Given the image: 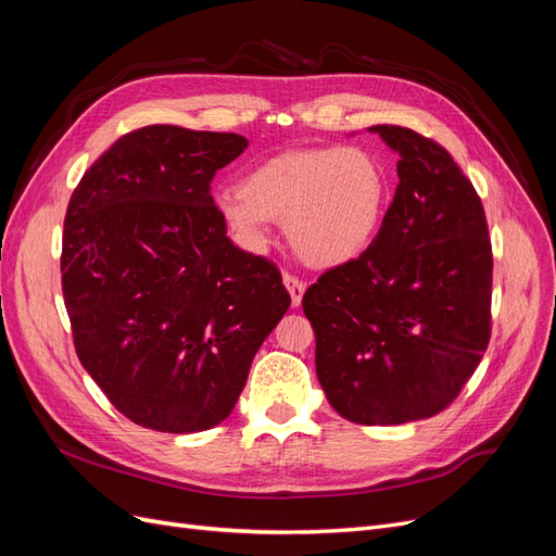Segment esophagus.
<instances>
[{
    "label": "esophagus",
    "mask_w": 556,
    "mask_h": 556,
    "mask_svg": "<svg viewBox=\"0 0 556 556\" xmlns=\"http://www.w3.org/2000/svg\"><path fill=\"white\" fill-rule=\"evenodd\" d=\"M282 282H285V288H288V292L292 296V306H301V296H304V292H306V282L299 280L292 274H285Z\"/></svg>",
    "instance_id": "1"
}]
</instances>
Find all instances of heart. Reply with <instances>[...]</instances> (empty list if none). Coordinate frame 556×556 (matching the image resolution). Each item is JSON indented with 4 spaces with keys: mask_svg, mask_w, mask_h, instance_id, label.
<instances>
[{
    "mask_svg": "<svg viewBox=\"0 0 556 556\" xmlns=\"http://www.w3.org/2000/svg\"><path fill=\"white\" fill-rule=\"evenodd\" d=\"M215 204L241 245L264 248L268 223H285L301 260L331 268L364 255L378 237L390 178L366 146L292 148L252 166Z\"/></svg>",
    "mask_w": 556,
    "mask_h": 556,
    "instance_id": "obj_1",
    "label": "heart"
}]
</instances>
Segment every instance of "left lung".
I'll use <instances>...</instances> for the list:
<instances>
[{"mask_svg":"<svg viewBox=\"0 0 556 556\" xmlns=\"http://www.w3.org/2000/svg\"><path fill=\"white\" fill-rule=\"evenodd\" d=\"M399 153V185L364 255L304 294L317 380L341 417L403 425L439 415L490 345L494 255L482 201L447 150L371 127Z\"/></svg>","mask_w":556,"mask_h":556,"instance_id":"left-lung-1","label":"left lung"}]
</instances>
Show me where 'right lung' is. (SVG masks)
<instances>
[{
	"instance_id": "add662e5",
	"label": "right lung",
	"mask_w": 556,
	"mask_h": 556,
	"mask_svg": "<svg viewBox=\"0 0 556 556\" xmlns=\"http://www.w3.org/2000/svg\"><path fill=\"white\" fill-rule=\"evenodd\" d=\"M245 148L241 134L134 129L66 206L60 268L76 355L139 427L220 425L290 308L278 266L227 239L211 194Z\"/></svg>"
}]
</instances>
